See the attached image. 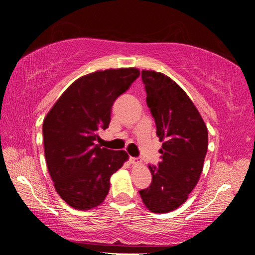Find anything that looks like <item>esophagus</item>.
<instances>
[{"mask_svg": "<svg viewBox=\"0 0 255 255\" xmlns=\"http://www.w3.org/2000/svg\"><path fill=\"white\" fill-rule=\"evenodd\" d=\"M129 162H130L131 164H135V165H138V164H140V161L136 157H130L129 158Z\"/></svg>", "mask_w": 255, "mask_h": 255, "instance_id": "34e87169", "label": "esophagus"}]
</instances>
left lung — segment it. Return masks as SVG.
<instances>
[{
	"label": "left lung",
	"instance_id": "1",
	"mask_svg": "<svg viewBox=\"0 0 255 255\" xmlns=\"http://www.w3.org/2000/svg\"><path fill=\"white\" fill-rule=\"evenodd\" d=\"M146 102L162 141L158 169L148 166L152 183L139 195L147 209L165 214L188 199L204 169L208 130L199 111L179 84L155 71H141Z\"/></svg>",
	"mask_w": 255,
	"mask_h": 255
}]
</instances>
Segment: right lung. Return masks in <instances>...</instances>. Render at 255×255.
<instances>
[{"mask_svg": "<svg viewBox=\"0 0 255 255\" xmlns=\"http://www.w3.org/2000/svg\"><path fill=\"white\" fill-rule=\"evenodd\" d=\"M138 68L97 71L68 86L44 119L47 167L60 198L77 210L101 205L110 178L128 159L125 150L96 144L109 127L111 108L139 76Z\"/></svg>", "mask_w": 255, "mask_h": 255, "instance_id": "obj_1", "label": "right lung"}]
</instances>
